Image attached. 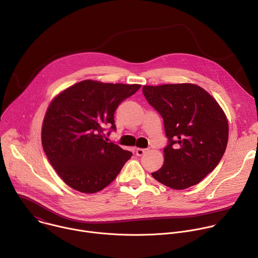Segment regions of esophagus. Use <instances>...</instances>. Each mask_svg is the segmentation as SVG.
<instances>
[{
    "label": "esophagus",
    "mask_w": 258,
    "mask_h": 258,
    "mask_svg": "<svg viewBox=\"0 0 258 258\" xmlns=\"http://www.w3.org/2000/svg\"><path fill=\"white\" fill-rule=\"evenodd\" d=\"M146 153V149H142V148H137L136 149V154L138 155V156H142V155H144Z\"/></svg>",
    "instance_id": "34e87169"
}]
</instances>
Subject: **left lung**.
<instances>
[{"instance_id":"obj_1","label":"left lung","mask_w":258,"mask_h":258,"mask_svg":"<svg viewBox=\"0 0 258 258\" xmlns=\"http://www.w3.org/2000/svg\"><path fill=\"white\" fill-rule=\"evenodd\" d=\"M143 94L162 116L168 139L164 163L152 176L174 190L197 185L226 151L229 123L224 110L193 84L144 86Z\"/></svg>"}]
</instances>
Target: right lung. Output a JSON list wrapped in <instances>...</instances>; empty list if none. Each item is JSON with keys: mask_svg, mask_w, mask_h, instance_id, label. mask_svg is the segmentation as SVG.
<instances>
[{"mask_svg": "<svg viewBox=\"0 0 258 258\" xmlns=\"http://www.w3.org/2000/svg\"><path fill=\"white\" fill-rule=\"evenodd\" d=\"M140 85L83 81L50 103L42 127L44 151L66 185L93 194L112 182L133 153L108 143L115 131L114 112Z\"/></svg>", "mask_w": 258, "mask_h": 258, "instance_id": "obj_1", "label": "right lung"}]
</instances>
